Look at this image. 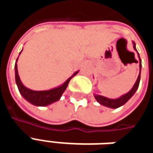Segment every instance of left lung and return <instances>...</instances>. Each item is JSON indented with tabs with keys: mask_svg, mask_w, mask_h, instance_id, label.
<instances>
[{
	"mask_svg": "<svg viewBox=\"0 0 153 153\" xmlns=\"http://www.w3.org/2000/svg\"><path fill=\"white\" fill-rule=\"evenodd\" d=\"M134 50H136V47H135V43L134 42ZM137 51V50H136ZM138 57H139V69H140V72H139V74H138V79H137V81L136 83H134V87L132 88V89L128 92V93H126L125 95H123L122 97H120V98H117V99H109V98H106L105 97L100 96V95H94L96 100L100 103L102 104L103 106H107V107H111V108H118L120 106H123L124 104L128 102V100L130 99L134 93L136 92V90L138 89V85H139V81H140V74H141V68H142V64H141V59H140V56H139V54H138Z\"/></svg>",
	"mask_w": 153,
	"mask_h": 153,
	"instance_id": "left-lung-1",
	"label": "left lung"
}]
</instances>
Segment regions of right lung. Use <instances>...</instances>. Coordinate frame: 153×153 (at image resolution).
Listing matches in <instances>:
<instances>
[{"instance_id": "obj_1", "label": "right lung", "mask_w": 153, "mask_h": 153, "mask_svg": "<svg viewBox=\"0 0 153 153\" xmlns=\"http://www.w3.org/2000/svg\"><path fill=\"white\" fill-rule=\"evenodd\" d=\"M21 53V52H20ZM19 53V54H20ZM18 60V58L16 60V62ZM15 81L16 84L18 86L19 91L21 93V95L28 102L32 103L33 105L38 106H45L49 105L51 103L56 102L60 99L62 93L66 89L68 83H70V79L73 78L75 74H78V71L74 74L72 76L69 78L65 81V83H63L61 86L53 88V89L47 90V91H33V90L28 89L26 87L24 86V84L21 83L19 76L18 74V68H17V63H15Z\"/></svg>"}]
</instances>
